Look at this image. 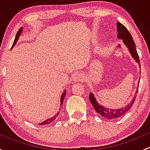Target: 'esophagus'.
<instances>
[{
	"label": "esophagus",
	"mask_w": 150,
	"mask_h": 150,
	"mask_svg": "<svg viewBox=\"0 0 150 150\" xmlns=\"http://www.w3.org/2000/svg\"><path fill=\"white\" fill-rule=\"evenodd\" d=\"M73 81H85V76L83 75L82 73H79V72H78V73H75V75H74V77H73Z\"/></svg>",
	"instance_id": "1"
}]
</instances>
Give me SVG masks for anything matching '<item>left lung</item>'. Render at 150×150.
Instances as JSON below:
<instances>
[{
    "instance_id": "left-lung-1",
    "label": "left lung",
    "mask_w": 150,
    "mask_h": 150,
    "mask_svg": "<svg viewBox=\"0 0 150 150\" xmlns=\"http://www.w3.org/2000/svg\"><path fill=\"white\" fill-rule=\"evenodd\" d=\"M117 33H117V38L119 39H122L123 43H125V46L128 47V48L129 49L130 53L131 54L133 58L139 64L140 60L139 58L138 53H137L135 43H134V40H133V38L131 36V33H129V31L127 30V28L123 25H122L121 23H119L118 22L117 24ZM139 67H141V64H139ZM137 92H138V91L136 92V93H137ZM136 96H137L135 95L133 100L128 105L122 107V108L117 109V110L116 109L115 110H112V109L105 108L103 106L99 104L98 102H96V99H95L94 96H93V95L91 93H90V94H89V100H90L91 103L92 104L96 112L99 113L101 116L107 119H115L119 117H121L122 115L125 114L132 107L133 104H134L136 100Z\"/></svg>"
}]
</instances>
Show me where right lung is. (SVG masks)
Masks as SVG:
<instances>
[{"label": "right lung", "mask_w": 150, "mask_h": 150, "mask_svg": "<svg viewBox=\"0 0 150 150\" xmlns=\"http://www.w3.org/2000/svg\"><path fill=\"white\" fill-rule=\"evenodd\" d=\"M22 28H20L19 30H18L17 33H16V37H15L14 41H13V45H12V47L14 46L15 43H16V41H17V40H18V38H19V35H20L21 33H22ZM65 95H66V93H65V91H64V93H63V94L62 95V96H61V105H62L63 101H64V100H63V99H64V96H65ZM58 115H59V112L57 113V115H54V117H51V118H49V119H48V120H45V121L42 122L41 123H40V125H46V124L51 123V122H52L53 121H54V120H56V118H57V117H58Z\"/></svg>", "instance_id": "right-lung-1"}]
</instances>
